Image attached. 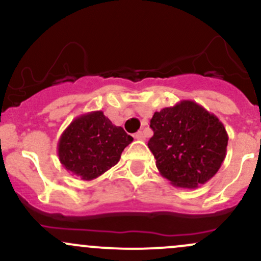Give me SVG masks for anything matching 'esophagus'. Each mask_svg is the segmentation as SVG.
Masks as SVG:
<instances>
[{
    "label": "esophagus",
    "mask_w": 261,
    "mask_h": 261,
    "mask_svg": "<svg viewBox=\"0 0 261 261\" xmlns=\"http://www.w3.org/2000/svg\"><path fill=\"white\" fill-rule=\"evenodd\" d=\"M134 138L138 139V141H145V134H144V132L139 130L138 133H136V136H134Z\"/></svg>",
    "instance_id": "obj_1"
}]
</instances>
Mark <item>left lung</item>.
Wrapping results in <instances>:
<instances>
[{
	"mask_svg": "<svg viewBox=\"0 0 261 261\" xmlns=\"http://www.w3.org/2000/svg\"><path fill=\"white\" fill-rule=\"evenodd\" d=\"M148 148L162 176L174 187L195 189L223 164L228 133L217 116L194 100H180L155 112Z\"/></svg>",
	"mask_w": 261,
	"mask_h": 261,
	"instance_id": "1",
	"label": "left lung"
}]
</instances>
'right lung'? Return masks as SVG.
Listing matches in <instances>:
<instances>
[{"mask_svg":"<svg viewBox=\"0 0 261 261\" xmlns=\"http://www.w3.org/2000/svg\"><path fill=\"white\" fill-rule=\"evenodd\" d=\"M132 141L102 111H94L72 120L61 134L57 153L67 172L83 180H93L118 163Z\"/></svg>","mask_w":261,"mask_h":261,"instance_id":"1","label":"right lung"}]
</instances>
